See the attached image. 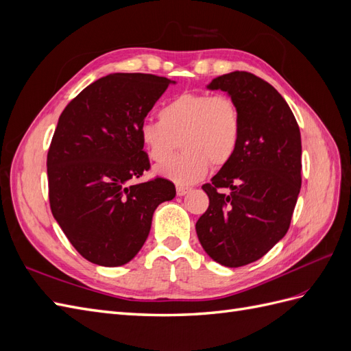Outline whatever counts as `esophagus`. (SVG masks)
Here are the masks:
<instances>
[{
	"label": "esophagus",
	"instance_id": "34e87169",
	"mask_svg": "<svg viewBox=\"0 0 351 351\" xmlns=\"http://www.w3.org/2000/svg\"><path fill=\"white\" fill-rule=\"evenodd\" d=\"M189 187H186V186H177L176 187V192H177V195L178 196H184L187 192H189Z\"/></svg>",
	"mask_w": 351,
	"mask_h": 351
}]
</instances>
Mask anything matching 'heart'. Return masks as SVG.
I'll list each match as a JSON object with an SVG mask.
<instances>
[{
	"instance_id": "obj_1",
	"label": "heart",
	"mask_w": 351,
	"mask_h": 351,
	"mask_svg": "<svg viewBox=\"0 0 351 351\" xmlns=\"http://www.w3.org/2000/svg\"><path fill=\"white\" fill-rule=\"evenodd\" d=\"M159 121L145 120L139 141L147 158L164 164L180 141L183 154L158 169L176 184L187 186L204 178L209 165L222 167L234 156L241 136L237 104L227 95L182 93L159 110Z\"/></svg>"
}]
</instances>
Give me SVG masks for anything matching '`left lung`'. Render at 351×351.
Returning a JSON list of instances; mask_svg holds the SVG:
<instances>
[{
    "label": "left lung",
    "mask_w": 351,
    "mask_h": 351,
    "mask_svg": "<svg viewBox=\"0 0 351 351\" xmlns=\"http://www.w3.org/2000/svg\"><path fill=\"white\" fill-rule=\"evenodd\" d=\"M208 89L234 99L241 136L231 161L202 186L209 206L196 232L212 259L239 268L261 259L289 231L302 187L300 129L278 90L252 73L222 74Z\"/></svg>",
    "instance_id": "1"
}]
</instances>
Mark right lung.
Listing matches in <instances>:
<instances>
[{
  "instance_id": "add662e5",
  "label": "right lung",
  "mask_w": 351,
  "mask_h": 351,
  "mask_svg": "<svg viewBox=\"0 0 351 351\" xmlns=\"http://www.w3.org/2000/svg\"><path fill=\"white\" fill-rule=\"evenodd\" d=\"M171 83L143 73H112L84 88L61 112L48 151L52 215L84 259L130 262L149 236L154 212L176 196L149 169L139 125Z\"/></svg>"
}]
</instances>
